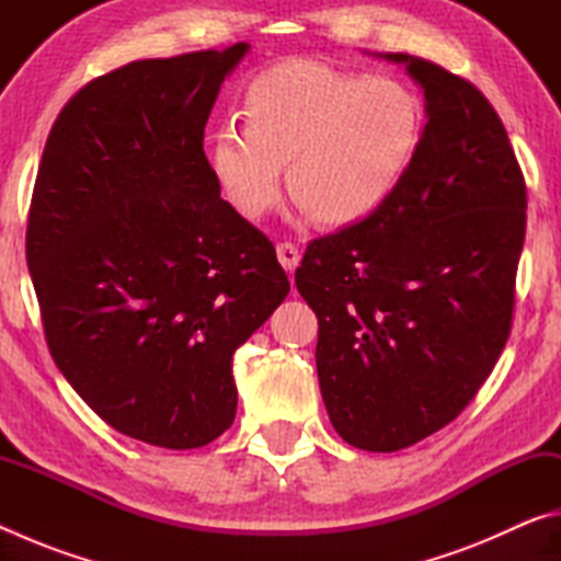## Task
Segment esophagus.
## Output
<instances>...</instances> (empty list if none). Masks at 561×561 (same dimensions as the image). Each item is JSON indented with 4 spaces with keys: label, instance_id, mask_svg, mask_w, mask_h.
Listing matches in <instances>:
<instances>
[{
    "label": "esophagus",
    "instance_id": "34e87169",
    "mask_svg": "<svg viewBox=\"0 0 561 561\" xmlns=\"http://www.w3.org/2000/svg\"><path fill=\"white\" fill-rule=\"evenodd\" d=\"M277 257L282 262V267L287 270L289 274L299 267V260H301V252L299 247L294 242H279L277 244Z\"/></svg>",
    "mask_w": 561,
    "mask_h": 561
}]
</instances>
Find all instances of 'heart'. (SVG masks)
<instances>
[{"label":"heart","instance_id":"heart-1","mask_svg":"<svg viewBox=\"0 0 561 561\" xmlns=\"http://www.w3.org/2000/svg\"><path fill=\"white\" fill-rule=\"evenodd\" d=\"M244 121L210 140V168L247 220H260L289 187L321 225L366 220L401 185L423 136L415 93L388 76L289 61L260 73L244 96Z\"/></svg>","mask_w":561,"mask_h":561}]
</instances>
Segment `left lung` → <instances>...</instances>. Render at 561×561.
Listing matches in <instances>:
<instances>
[{"instance_id": "obj_1", "label": "left lung", "mask_w": 561, "mask_h": 561, "mask_svg": "<svg viewBox=\"0 0 561 561\" xmlns=\"http://www.w3.org/2000/svg\"><path fill=\"white\" fill-rule=\"evenodd\" d=\"M421 146L374 215L309 242L297 289L319 319L321 398L348 445L393 453L455 421L495 368L515 314L527 185L497 111L408 54Z\"/></svg>"}]
</instances>
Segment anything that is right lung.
<instances>
[{"label": "right lung", "mask_w": 561, "mask_h": 561, "mask_svg": "<svg viewBox=\"0 0 561 561\" xmlns=\"http://www.w3.org/2000/svg\"><path fill=\"white\" fill-rule=\"evenodd\" d=\"M247 44L130 61L56 116L26 264L51 358L111 428L203 448L237 411L232 356L289 294L270 237L220 197L205 123Z\"/></svg>", "instance_id": "1"}]
</instances>
